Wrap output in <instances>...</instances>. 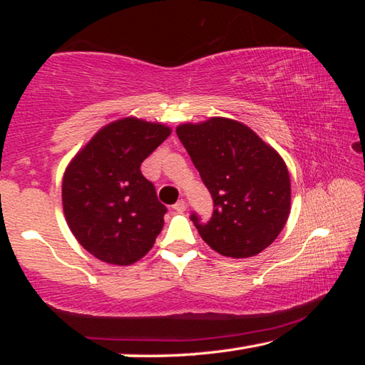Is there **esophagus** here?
<instances>
[{"instance_id": "obj_1", "label": "esophagus", "mask_w": 365, "mask_h": 365, "mask_svg": "<svg viewBox=\"0 0 365 365\" xmlns=\"http://www.w3.org/2000/svg\"><path fill=\"white\" fill-rule=\"evenodd\" d=\"M172 207H174V211H177V212H183L185 209H187V202H185L183 200H178Z\"/></svg>"}]
</instances>
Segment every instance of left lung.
Returning a JSON list of instances; mask_svg holds the SVG:
<instances>
[{"label":"left lung","mask_w":365,"mask_h":365,"mask_svg":"<svg viewBox=\"0 0 365 365\" xmlns=\"http://www.w3.org/2000/svg\"><path fill=\"white\" fill-rule=\"evenodd\" d=\"M177 135L212 196L211 219H190L219 255L256 256L279 237L289 215L292 185L285 163L250 127L212 117L183 123Z\"/></svg>","instance_id":"obj_1"}]
</instances>
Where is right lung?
<instances>
[{
  "label": "right lung",
  "instance_id": "obj_1",
  "mask_svg": "<svg viewBox=\"0 0 365 365\" xmlns=\"http://www.w3.org/2000/svg\"><path fill=\"white\" fill-rule=\"evenodd\" d=\"M169 135V127L127 117L101 128L66 169L67 225L100 261L137 262L163 230L168 207L140 165Z\"/></svg>",
  "mask_w": 365,
  "mask_h": 365
}]
</instances>
